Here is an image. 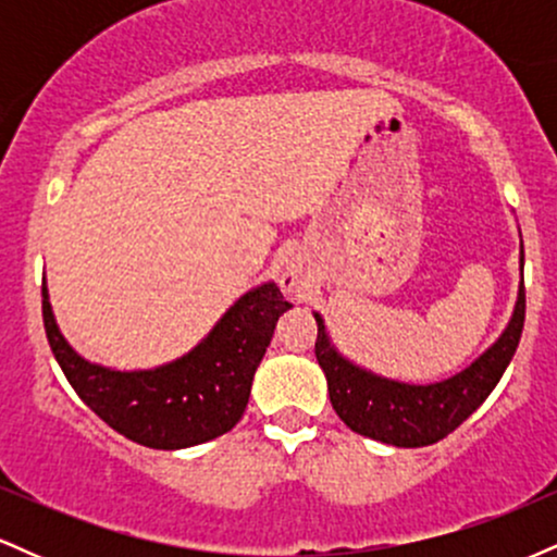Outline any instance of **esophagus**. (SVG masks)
<instances>
[{"instance_id":"1","label":"esophagus","mask_w":557,"mask_h":557,"mask_svg":"<svg viewBox=\"0 0 557 557\" xmlns=\"http://www.w3.org/2000/svg\"><path fill=\"white\" fill-rule=\"evenodd\" d=\"M293 287H296V280L285 277V290H293Z\"/></svg>"}]
</instances>
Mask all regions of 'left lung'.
Listing matches in <instances>:
<instances>
[{
	"label": "left lung",
	"mask_w": 557,
	"mask_h": 557,
	"mask_svg": "<svg viewBox=\"0 0 557 557\" xmlns=\"http://www.w3.org/2000/svg\"><path fill=\"white\" fill-rule=\"evenodd\" d=\"M314 317L319 327L314 354L327 376L330 403L337 417L363 437L395 447H424L458 430L500 382L505 367L519 348L523 317H527V293H523L521 277L513 319L505 327L500 341L484 350L461 374L445 382H434V385H406V382L363 372L332 348L322 317Z\"/></svg>",
	"instance_id": "left-lung-1"
}]
</instances>
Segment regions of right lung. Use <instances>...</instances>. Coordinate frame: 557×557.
<instances>
[{
  "mask_svg": "<svg viewBox=\"0 0 557 557\" xmlns=\"http://www.w3.org/2000/svg\"><path fill=\"white\" fill-rule=\"evenodd\" d=\"M41 296L47 341L78 398L114 432L154 450L201 445L238 424L274 324L290 309L280 287L267 283L235 300L183 359L149 372H114L70 348L44 285Z\"/></svg>",
  "mask_w": 557,
  "mask_h": 557,
  "instance_id": "add662e5",
  "label": "right lung"
}]
</instances>
